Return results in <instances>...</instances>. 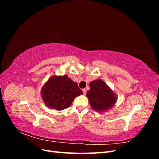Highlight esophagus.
<instances>
[{"mask_svg":"<svg viewBox=\"0 0 159 159\" xmlns=\"http://www.w3.org/2000/svg\"><path fill=\"white\" fill-rule=\"evenodd\" d=\"M82 91H83L84 95H85V94H86V89H82Z\"/></svg>","mask_w":159,"mask_h":159,"instance_id":"1","label":"esophagus"}]
</instances>
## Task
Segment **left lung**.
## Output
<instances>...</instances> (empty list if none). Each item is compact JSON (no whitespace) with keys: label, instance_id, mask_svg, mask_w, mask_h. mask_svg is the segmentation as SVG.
<instances>
[{"label":"left lung","instance_id":"8db88e82","mask_svg":"<svg viewBox=\"0 0 159 159\" xmlns=\"http://www.w3.org/2000/svg\"><path fill=\"white\" fill-rule=\"evenodd\" d=\"M90 89L86 96L90 106L95 111L105 112L111 109L116 103L117 97L114 91L102 80L98 79L89 84Z\"/></svg>","mask_w":159,"mask_h":159}]
</instances>
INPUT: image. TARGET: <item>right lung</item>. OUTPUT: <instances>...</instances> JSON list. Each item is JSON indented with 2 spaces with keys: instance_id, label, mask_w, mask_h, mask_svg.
Listing matches in <instances>:
<instances>
[{
  "instance_id": "right-lung-1",
  "label": "right lung",
  "mask_w": 159,
  "mask_h": 159,
  "mask_svg": "<svg viewBox=\"0 0 159 159\" xmlns=\"http://www.w3.org/2000/svg\"><path fill=\"white\" fill-rule=\"evenodd\" d=\"M83 91L67 75H52L42 86L41 96L46 106L61 111L69 107Z\"/></svg>"
}]
</instances>
